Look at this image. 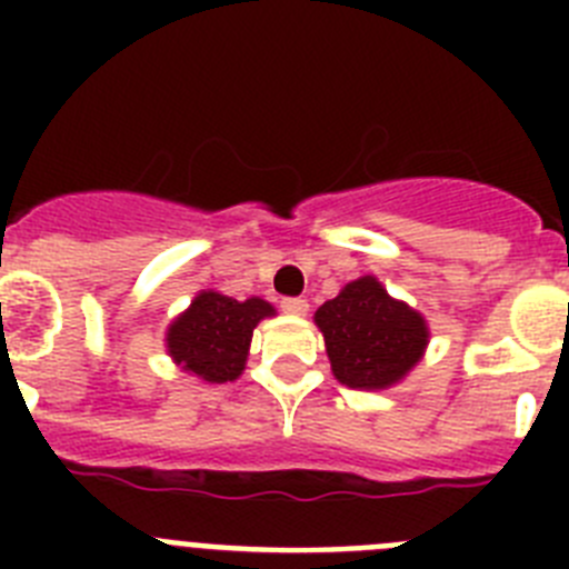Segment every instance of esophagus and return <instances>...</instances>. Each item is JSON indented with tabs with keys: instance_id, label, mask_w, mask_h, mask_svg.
Masks as SVG:
<instances>
[{
	"instance_id": "34e87169",
	"label": "esophagus",
	"mask_w": 569,
	"mask_h": 569,
	"mask_svg": "<svg viewBox=\"0 0 569 569\" xmlns=\"http://www.w3.org/2000/svg\"><path fill=\"white\" fill-rule=\"evenodd\" d=\"M281 310L290 316H308L310 305L308 299H299V296H288V299H281Z\"/></svg>"
}]
</instances>
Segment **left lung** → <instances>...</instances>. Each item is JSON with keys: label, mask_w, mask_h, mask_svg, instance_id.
<instances>
[{"label": "left lung", "mask_w": 569, "mask_h": 569, "mask_svg": "<svg viewBox=\"0 0 569 569\" xmlns=\"http://www.w3.org/2000/svg\"><path fill=\"white\" fill-rule=\"evenodd\" d=\"M333 376L353 390H385L405 379L425 353V316L393 299L373 276L341 288L316 310Z\"/></svg>", "instance_id": "1"}]
</instances>
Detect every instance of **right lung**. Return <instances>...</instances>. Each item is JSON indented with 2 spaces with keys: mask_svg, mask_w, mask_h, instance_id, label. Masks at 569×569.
<instances>
[{
  "mask_svg": "<svg viewBox=\"0 0 569 569\" xmlns=\"http://www.w3.org/2000/svg\"><path fill=\"white\" fill-rule=\"evenodd\" d=\"M273 313V305L259 296L236 301L216 290H202L168 328L164 341L170 359L208 385L239 379L253 328Z\"/></svg>",
  "mask_w": 569,
  "mask_h": 569,
  "instance_id": "add662e5",
  "label": "right lung"
}]
</instances>
